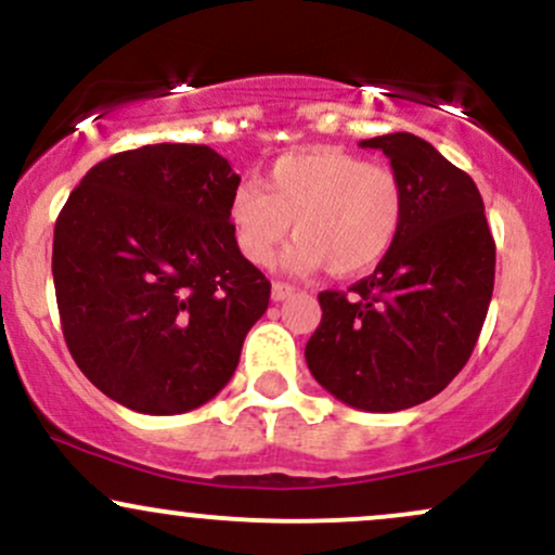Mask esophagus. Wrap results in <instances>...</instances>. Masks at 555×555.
I'll return each instance as SVG.
<instances>
[{
  "label": "esophagus",
  "instance_id": "esophagus-1",
  "mask_svg": "<svg viewBox=\"0 0 555 555\" xmlns=\"http://www.w3.org/2000/svg\"><path fill=\"white\" fill-rule=\"evenodd\" d=\"M295 286L292 284H284V282H273V286H271V297H273V302H282V299H286V297H292L295 295Z\"/></svg>",
  "mask_w": 555,
  "mask_h": 555
}]
</instances>
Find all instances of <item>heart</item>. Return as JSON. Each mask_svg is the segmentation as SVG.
<instances>
[{
	"label": "heart",
	"instance_id": "heart-1",
	"mask_svg": "<svg viewBox=\"0 0 555 555\" xmlns=\"http://www.w3.org/2000/svg\"><path fill=\"white\" fill-rule=\"evenodd\" d=\"M401 214L399 177L339 149L276 158L263 188L242 184L229 201L234 242L253 266L271 263L295 221L297 240L282 258L292 273L328 266L336 276H354L373 269L391 250Z\"/></svg>",
	"mask_w": 555,
	"mask_h": 555
}]
</instances>
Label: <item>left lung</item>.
Instances as JSON below:
<instances>
[{
	"instance_id": "obj_1",
	"label": "left lung",
	"mask_w": 555,
	"mask_h": 555,
	"mask_svg": "<svg viewBox=\"0 0 555 555\" xmlns=\"http://www.w3.org/2000/svg\"><path fill=\"white\" fill-rule=\"evenodd\" d=\"M384 151L404 193L391 250L344 292H321V326L305 347L331 397L365 412L423 404L473 354L495 279V242L473 177L428 140L388 132L360 140Z\"/></svg>"
}]
</instances>
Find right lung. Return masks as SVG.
Returning <instances> with one entry per match:
<instances>
[{
    "instance_id": "right-lung-1",
    "label": "right lung",
    "mask_w": 555,
    "mask_h": 555,
    "mask_svg": "<svg viewBox=\"0 0 555 555\" xmlns=\"http://www.w3.org/2000/svg\"><path fill=\"white\" fill-rule=\"evenodd\" d=\"M232 164L156 143L82 177L54 227L62 334L86 378L143 415L206 404L237 371L271 282L240 253Z\"/></svg>"
}]
</instances>
